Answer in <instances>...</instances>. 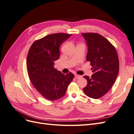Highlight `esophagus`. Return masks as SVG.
<instances>
[{"instance_id":"obj_1","label":"esophagus","mask_w":134,"mask_h":134,"mask_svg":"<svg viewBox=\"0 0 134 134\" xmlns=\"http://www.w3.org/2000/svg\"><path fill=\"white\" fill-rule=\"evenodd\" d=\"M75 78H76V79H79V78H82V76L80 75H78V74H75Z\"/></svg>"}]
</instances>
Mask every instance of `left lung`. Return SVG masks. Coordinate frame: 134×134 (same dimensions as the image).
Instances as JSON below:
<instances>
[{
    "label": "left lung",
    "mask_w": 134,
    "mask_h": 134,
    "mask_svg": "<svg viewBox=\"0 0 134 134\" xmlns=\"http://www.w3.org/2000/svg\"><path fill=\"white\" fill-rule=\"evenodd\" d=\"M88 45L87 60L90 62L93 74L87 75V86L83 91L88 97L98 99L109 91L119 71V60L115 46L97 33H83Z\"/></svg>",
    "instance_id": "obj_1"
}]
</instances>
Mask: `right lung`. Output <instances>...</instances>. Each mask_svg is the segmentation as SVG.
<instances>
[{"label": "right lung", "instance_id": "right-lung-1", "mask_svg": "<svg viewBox=\"0 0 134 134\" xmlns=\"http://www.w3.org/2000/svg\"><path fill=\"white\" fill-rule=\"evenodd\" d=\"M71 36L64 33L48 35L36 40L28 51L27 68L30 79L47 100L62 98L74 78L72 72L64 75L54 68V62L60 58V46Z\"/></svg>", "mask_w": 134, "mask_h": 134}]
</instances>
